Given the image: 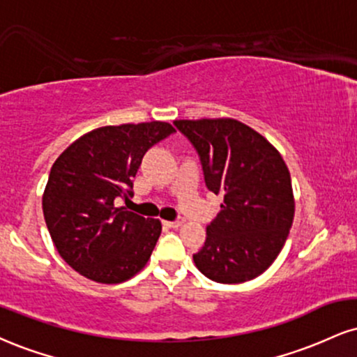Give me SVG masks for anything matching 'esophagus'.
<instances>
[{
  "instance_id": "obj_1",
  "label": "esophagus",
  "mask_w": 357,
  "mask_h": 357,
  "mask_svg": "<svg viewBox=\"0 0 357 357\" xmlns=\"http://www.w3.org/2000/svg\"><path fill=\"white\" fill-rule=\"evenodd\" d=\"M183 222H184L183 218H178V220H174V221H165L162 225H165L166 227H169V229H178Z\"/></svg>"
}]
</instances>
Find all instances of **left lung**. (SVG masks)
<instances>
[{
    "instance_id": "8db88e82",
    "label": "left lung",
    "mask_w": 357,
    "mask_h": 357,
    "mask_svg": "<svg viewBox=\"0 0 357 357\" xmlns=\"http://www.w3.org/2000/svg\"><path fill=\"white\" fill-rule=\"evenodd\" d=\"M203 166L204 183L222 195L204 246L192 255L211 281L236 284L263 274L284 246L294 199L284 160L259 132L236 119H179Z\"/></svg>"
}]
</instances>
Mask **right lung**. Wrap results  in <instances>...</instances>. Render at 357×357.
<instances>
[{
  "mask_svg": "<svg viewBox=\"0 0 357 357\" xmlns=\"http://www.w3.org/2000/svg\"><path fill=\"white\" fill-rule=\"evenodd\" d=\"M174 128L162 121L102 126L76 139L54 161L43 214L59 256L84 278L116 284L144 268L161 222L116 208L132 196L141 160Z\"/></svg>",
  "mask_w": 357,
  "mask_h": 357,
  "instance_id": "obj_1",
  "label": "right lung"
}]
</instances>
